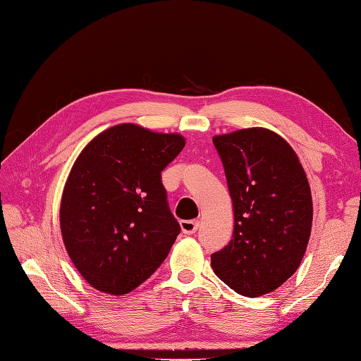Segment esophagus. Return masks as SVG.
Here are the masks:
<instances>
[{
	"mask_svg": "<svg viewBox=\"0 0 361 361\" xmlns=\"http://www.w3.org/2000/svg\"><path fill=\"white\" fill-rule=\"evenodd\" d=\"M199 228V221H182L180 230L183 234H195Z\"/></svg>",
	"mask_w": 361,
	"mask_h": 361,
	"instance_id": "1",
	"label": "esophagus"
}]
</instances>
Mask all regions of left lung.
I'll return each mask as SVG.
<instances>
[{
    "instance_id": "left-lung-1",
    "label": "left lung",
    "mask_w": 361,
    "mask_h": 361,
    "mask_svg": "<svg viewBox=\"0 0 361 361\" xmlns=\"http://www.w3.org/2000/svg\"><path fill=\"white\" fill-rule=\"evenodd\" d=\"M234 208V233L211 254L216 276L237 294L260 297L291 277L312 226V196L293 147L268 128L213 137Z\"/></svg>"
}]
</instances>
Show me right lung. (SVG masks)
<instances>
[{"label":"right lung","instance_id":"1","mask_svg":"<svg viewBox=\"0 0 361 361\" xmlns=\"http://www.w3.org/2000/svg\"><path fill=\"white\" fill-rule=\"evenodd\" d=\"M183 147L180 135L119 124L78 156L61 199V234L79 274L98 291L131 293L169 256L180 226L161 173Z\"/></svg>","mask_w":361,"mask_h":361}]
</instances>
